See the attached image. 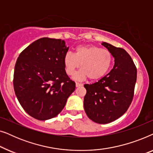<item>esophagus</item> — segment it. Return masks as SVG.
<instances>
[{
    "mask_svg": "<svg viewBox=\"0 0 153 153\" xmlns=\"http://www.w3.org/2000/svg\"><path fill=\"white\" fill-rule=\"evenodd\" d=\"M81 85H83L82 83H78V82L76 83V87H79V86H81Z\"/></svg>",
    "mask_w": 153,
    "mask_h": 153,
    "instance_id": "1",
    "label": "esophagus"
}]
</instances>
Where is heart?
Here are the masks:
<instances>
[{
    "label": "heart",
    "mask_w": 153,
    "mask_h": 153,
    "mask_svg": "<svg viewBox=\"0 0 153 153\" xmlns=\"http://www.w3.org/2000/svg\"><path fill=\"white\" fill-rule=\"evenodd\" d=\"M63 62L69 76H72L81 66V70L73 76L75 80L83 81L88 77L91 80H97L110 70L113 56L108 50L97 46H79L75 49L74 54L71 52L65 53Z\"/></svg>",
    "instance_id": "1"
}]
</instances>
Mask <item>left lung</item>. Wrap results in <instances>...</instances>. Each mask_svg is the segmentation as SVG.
<instances>
[{
    "label": "left lung",
    "mask_w": 153,
    "mask_h": 153,
    "mask_svg": "<svg viewBox=\"0 0 153 153\" xmlns=\"http://www.w3.org/2000/svg\"><path fill=\"white\" fill-rule=\"evenodd\" d=\"M114 58V68L86 89L83 106L85 114L93 122L106 124L122 116L131 103L137 71L129 53L122 48L102 42Z\"/></svg>",
    "instance_id": "obj_1"
}]
</instances>
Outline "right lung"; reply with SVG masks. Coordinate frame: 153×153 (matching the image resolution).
Returning <instances> with one entry per match:
<instances>
[{
    "mask_svg": "<svg viewBox=\"0 0 153 153\" xmlns=\"http://www.w3.org/2000/svg\"><path fill=\"white\" fill-rule=\"evenodd\" d=\"M65 42L42 37L27 47L16 60L13 84L16 96L27 114L39 120L61 112L74 91V81L67 75L63 58Z\"/></svg>",
    "mask_w": 153,
    "mask_h": 153,
    "instance_id": "obj_1",
    "label": "right lung"
}]
</instances>
